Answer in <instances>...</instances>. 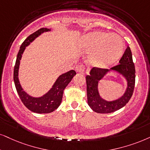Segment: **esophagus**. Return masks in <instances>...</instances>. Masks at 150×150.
Returning <instances> with one entry per match:
<instances>
[{"mask_svg":"<svg viewBox=\"0 0 150 150\" xmlns=\"http://www.w3.org/2000/svg\"><path fill=\"white\" fill-rule=\"evenodd\" d=\"M85 69L84 66L83 64H79V65L76 66V69H75V71H76L77 73H83Z\"/></svg>","mask_w":150,"mask_h":150,"instance_id":"1","label":"esophagus"}]
</instances>
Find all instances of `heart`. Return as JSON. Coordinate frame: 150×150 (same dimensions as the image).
Masks as SVG:
<instances>
[{
	"label": "heart",
	"instance_id": "obj_1",
	"mask_svg": "<svg viewBox=\"0 0 150 150\" xmlns=\"http://www.w3.org/2000/svg\"><path fill=\"white\" fill-rule=\"evenodd\" d=\"M80 45L84 50L92 51L90 62L92 65L106 68L112 65L122 56L124 41L117 34L93 32L81 38Z\"/></svg>",
	"mask_w": 150,
	"mask_h": 150
}]
</instances>
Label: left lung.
Instances as JSON below:
<instances>
[{"label": "left lung", "instance_id": "obj_1", "mask_svg": "<svg viewBox=\"0 0 150 150\" xmlns=\"http://www.w3.org/2000/svg\"><path fill=\"white\" fill-rule=\"evenodd\" d=\"M111 71L122 75L126 79L127 88L121 97L112 101H108L100 96L98 91V82ZM135 73L132 51L129 46L119 61L118 65L110 69L93 68L89 75L86 77L87 99L91 109L96 113H109L114 112L125 106L133 94L135 86Z\"/></svg>", "mask_w": 150, "mask_h": 150}]
</instances>
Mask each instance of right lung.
Masks as SVG:
<instances>
[{
  "instance_id": "1",
  "label": "right lung",
  "mask_w": 150,
  "mask_h": 150,
  "mask_svg": "<svg viewBox=\"0 0 150 150\" xmlns=\"http://www.w3.org/2000/svg\"><path fill=\"white\" fill-rule=\"evenodd\" d=\"M50 30L51 29L48 28H41L35 33L30 35L23 42L17 54L14 69V84L20 99L28 109L33 112L37 113H51L57 109L62 102L64 89L72 80L73 77L76 75V72L74 70H71L67 73L59 75L52 85V88L41 97H33L23 89L18 79V69H19L20 61L21 59L23 53L25 50L26 47L28 46L30 43L33 42L36 38L40 36L42 33L49 32Z\"/></svg>"
}]
</instances>
